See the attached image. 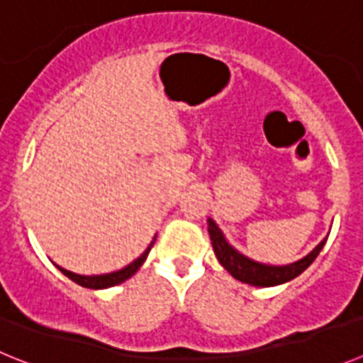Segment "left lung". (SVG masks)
Here are the masks:
<instances>
[{"instance_id":"8db88e82","label":"left lung","mask_w":363,"mask_h":363,"mask_svg":"<svg viewBox=\"0 0 363 363\" xmlns=\"http://www.w3.org/2000/svg\"><path fill=\"white\" fill-rule=\"evenodd\" d=\"M208 233L211 238V246H213L215 255H217L218 262L226 267L228 273H231V277L244 284H250V286H259V287H269V286H279V284L287 282V280H293L295 277H298L302 271L308 269L313 264V260L318 257V253L322 251L325 244V238L308 257H303L298 262H293L289 266H266V264H259L255 260H250L247 257L240 255L238 251H235L230 244L226 242V238L222 235V231L218 230L217 224H215L211 218H208Z\"/></svg>"}]
</instances>
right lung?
<instances>
[{
    "instance_id": "1",
    "label": "right lung",
    "mask_w": 363,
    "mask_h": 363,
    "mask_svg": "<svg viewBox=\"0 0 363 363\" xmlns=\"http://www.w3.org/2000/svg\"><path fill=\"white\" fill-rule=\"evenodd\" d=\"M153 242H155V238H153ZM153 242L150 244L148 250L145 251V253L139 257L137 260H133L130 266H126L125 269H119L116 271V273H108V275H96V277H83V275H76V273H72V271H67L63 269V267H60V271L63 273V275H67L68 279L74 280L76 284H79V286L83 287H90V289H104V287H112V286H117V284L125 282V280H128L130 277L135 275V271L139 269V267L143 266V262L146 260V257H148L150 250H152Z\"/></svg>"
}]
</instances>
